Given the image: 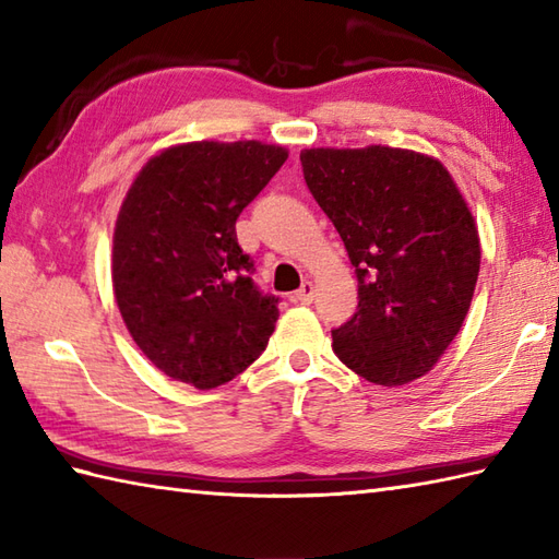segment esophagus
Masks as SVG:
<instances>
[{
    "label": "esophagus",
    "instance_id": "obj_1",
    "mask_svg": "<svg viewBox=\"0 0 559 559\" xmlns=\"http://www.w3.org/2000/svg\"><path fill=\"white\" fill-rule=\"evenodd\" d=\"M293 300L295 302H302V305H310L314 300V286H312V283L305 281L302 286H300V290L293 295Z\"/></svg>",
    "mask_w": 559,
    "mask_h": 559
}]
</instances>
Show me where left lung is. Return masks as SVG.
Segmentation results:
<instances>
[{
    "instance_id": "8db88e82",
    "label": "left lung",
    "mask_w": 559,
    "mask_h": 559,
    "mask_svg": "<svg viewBox=\"0 0 559 559\" xmlns=\"http://www.w3.org/2000/svg\"><path fill=\"white\" fill-rule=\"evenodd\" d=\"M305 182L358 276V312L331 331L334 353L367 382L430 372L468 314L480 240L439 160L389 146L310 148Z\"/></svg>"
}]
</instances>
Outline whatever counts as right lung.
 Returning a JSON list of instances; mask_svg holds the SVG:
<instances>
[{
  "instance_id": "obj_1",
  "label": "right lung",
  "mask_w": 559,
  "mask_h": 559,
  "mask_svg": "<svg viewBox=\"0 0 559 559\" xmlns=\"http://www.w3.org/2000/svg\"><path fill=\"white\" fill-rule=\"evenodd\" d=\"M286 158L259 141H197L151 158L127 192L112 245L117 307L177 382L221 386L266 350L281 298L252 281L235 223Z\"/></svg>"
}]
</instances>
